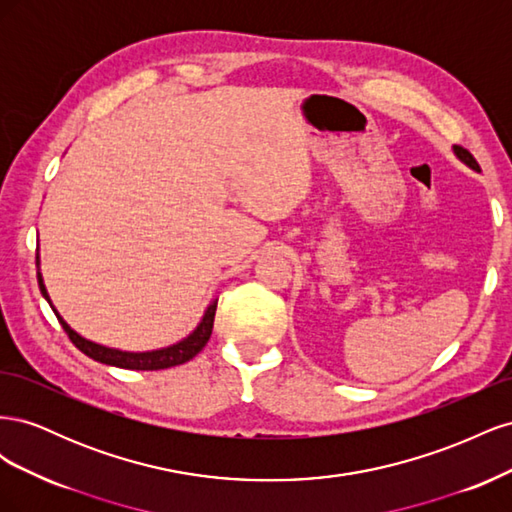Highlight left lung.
<instances>
[{
	"label": "left lung",
	"instance_id": "1",
	"mask_svg": "<svg viewBox=\"0 0 512 512\" xmlns=\"http://www.w3.org/2000/svg\"><path fill=\"white\" fill-rule=\"evenodd\" d=\"M453 151H455V156H457L463 164L470 166L472 170H476V173H480V166H478V162L474 160V156H472V153H470L468 149H463V147L455 145V147H453Z\"/></svg>",
	"mask_w": 512,
	"mask_h": 512
}]
</instances>
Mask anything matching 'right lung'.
Returning <instances> with one entry per match:
<instances>
[{"instance_id": "obj_1", "label": "right lung", "mask_w": 512, "mask_h": 512, "mask_svg": "<svg viewBox=\"0 0 512 512\" xmlns=\"http://www.w3.org/2000/svg\"><path fill=\"white\" fill-rule=\"evenodd\" d=\"M36 267H38V286L42 297L49 301L51 309L55 312L57 320L61 322V327L68 333V337L72 339V344L79 348L83 354H87L89 359H94L98 363L104 365H113V367H121V369H141V371H153V369H168L175 365H183L188 363L190 359L203 350L209 342L211 331H213V318H215V307H218V301H213L207 309L203 318H200L198 327L188 335L183 337L181 342L166 346V348H158V350H147V352H128V350H119V348H108L102 344L91 342V339H85L83 335L76 333L70 324L59 316V312L55 309V305L51 303L49 292H46L42 273H40V256L36 254Z\"/></svg>"}]
</instances>
